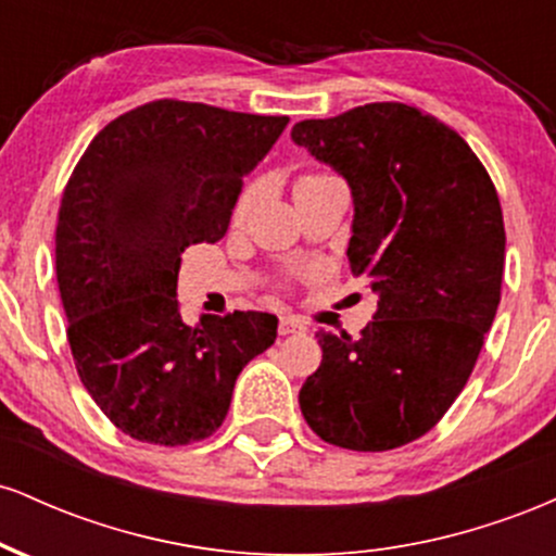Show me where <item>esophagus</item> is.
Masks as SVG:
<instances>
[{
    "label": "esophagus",
    "instance_id": "1",
    "mask_svg": "<svg viewBox=\"0 0 556 556\" xmlns=\"http://www.w3.org/2000/svg\"><path fill=\"white\" fill-rule=\"evenodd\" d=\"M300 331H305V321L298 316H282L279 318V334L287 337V334H300Z\"/></svg>",
    "mask_w": 556,
    "mask_h": 556
}]
</instances>
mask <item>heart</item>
Here are the masks:
<instances>
[{
    "label": "heart",
    "instance_id": "obj_1",
    "mask_svg": "<svg viewBox=\"0 0 556 556\" xmlns=\"http://www.w3.org/2000/svg\"><path fill=\"white\" fill-rule=\"evenodd\" d=\"M334 177L337 175H331V172H327V169H308V172H303V175H300L298 185H295V193H300V190L318 188V185L334 180ZM256 195H258V185L256 182L245 185V188L240 190L238 201H235V208H232L235 219H242V216L251 212V206H253V201H256Z\"/></svg>",
    "mask_w": 556,
    "mask_h": 556
}]
</instances>
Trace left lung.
<instances>
[{
  "label": "left lung",
  "mask_w": 556,
  "mask_h": 556,
  "mask_svg": "<svg viewBox=\"0 0 556 556\" xmlns=\"http://www.w3.org/2000/svg\"><path fill=\"white\" fill-rule=\"evenodd\" d=\"M292 140L350 182V271L379 292L355 340L316 331L321 366L300 410L342 450H397L429 433L473 374L502 298L500 195L463 136L400 101L303 119Z\"/></svg>",
  "instance_id": "8db88e82"
}]
</instances>
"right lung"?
Listing matches in <instances>:
<instances>
[{"label": "right lung", "instance_id": "obj_1", "mask_svg": "<svg viewBox=\"0 0 556 556\" xmlns=\"http://www.w3.org/2000/svg\"><path fill=\"white\" fill-rule=\"evenodd\" d=\"M290 117L156 99L99 130L62 193L56 285L83 387L127 437L203 442L225 424L235 381L277 340L258 311H177L180 253L225 238L245 172Z\"/></svg>", "mask_w": 556, "mask_h": 556}]
</instances>
